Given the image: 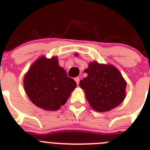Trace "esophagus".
<instances>
[{
  "mask_svg": "<svg viewBox=\"0 0 150 150\" xmlns=\"http://www.w3.org/2000/svg\"><path fill=\"white\" fill-rule=\"evenodd\" d=\"M74 80H75V81H76V84L79 85V80H80V79H79V77H76V78H74Z\"/></svg>",
  "mask_w": 150,
  "mask_h": 150,
  "instance_id": "34e87169",
  "label": "esophagus"
}]
</instances>
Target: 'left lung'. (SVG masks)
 Returning a JSON list of instances; mask_svg holds the SVG:
<instances>
[{
	"mask_svg": "<svg viewBox=\"0 0 150 150\" xmlns=\"http://www.w3.org/2000/svg\"><path fill=\"white\" fill-rule=\"evenodd\" d=\"M87 77L79 82L90 106L98 112H106L120 105L125 97L126 82L117 69L94 62L84 71Z\"/></svg>",
	"mask_w": 150,
	"mask_h": 150,
	"instance_id": "8db88e82",
	"label": "left lung"
}]
</instances>
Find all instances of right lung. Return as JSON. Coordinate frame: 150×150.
<instances>
[{
    "label": "right lung",
    "mask_w": 150,
    "mask_h": 150,
    "mask_svg": "<svg viewBox=\"0 0 150 150\" xmlns=\"http://www.w3.org/2000/svg\"><path fill=\"white\" fill-rule=\"evenodd\" d=\"M24 87L34 104L46 110H57L66 103L76 83L59 65L57 57L36 61L24 78Z\"/></svg>",
    "instance_id": "obj_1"
}]
</instances>
